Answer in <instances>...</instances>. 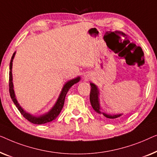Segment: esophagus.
<instances>
[{
  "label": "esophagus",
  "instance_id": "1",
  "mask_svg": "<svg viewBox=\"0 0 157 157\" xmlns=\"http://www.w3.org/2000/svg\"><path fill=\"white\" fill-rule=\"evenodd\" d=\"M85 78H87V75H85Z\"/></svg>",
  "mask_w": 157,
  "mask_h": 157
}]
</instances>
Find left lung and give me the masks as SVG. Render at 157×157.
<instances>
[{"label":"left lung","mask_w":157,"mask_h":157,"mask_svg":"<svg viewBox=\"0 0 157 157\" xmlns=\"http://www.w3.org/2000/svg\"><path fill=\"white\" fill-rule=\"evenodd\" d=\"M90 86H91V90H90V103L93 109L98 112V113L101 114L100 112V104H99L98 101V88L94 84L90 83ZM101 114H103V116L109 119V120H114L119 117L122 116V114H115V115H112V114H107L104 112H101Z\"/></svg>","instance_id":"left-lung-1"}]
</instances>
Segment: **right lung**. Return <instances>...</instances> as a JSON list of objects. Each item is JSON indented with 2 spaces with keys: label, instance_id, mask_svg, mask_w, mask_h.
Listing matches in <instances>:
<instances>
[{
  "label": "right lung",
  "instance_id": "obj_1",
  "mask_svg": "<svg viewBox=\"0 0 157 157\" xmlns=\"http://www.w3.org/2000/svg\"><path fill=\"white\" fill-rule=\"evenodd\" d=\"M15 52L13 53V56L11 57V59H10V72H9V92H10V98H11L14 104L16 106L17 109L21 112V114L23 115L24 117H25L26 120H28L29 122L35 124H45L50 122H52V120H56V119L57 117V116L59 115V112H61L62 109H63V105H64V102H65V98L66 94H67L68 90L70 89V87H72L74 84H75L77 82H78L79 80V78H77L75 79H72L69 82H67V83L64 85L63 89L62 90L60 94H59V97L57 100V102L52 109L50 110V111L48 112V113L44 114V115H42L40 117H33L30 114H28L27 112H25L24 110L23 109L21 106L19 105L18 102L15 98V93H14V90H13V78H12V65H13V59L14 58L15 56Z\"/></svg>",
  "mask_w": 157,
  "mask_h": 157
}]
</instances>
